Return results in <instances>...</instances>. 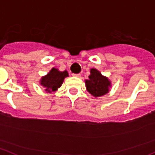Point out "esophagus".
Returning a JSON list of instances; mask_svg holds the SVG:
<instances>
[{
	"label": "esophagus",
	"instance_id": "1",
	"mask_svg": "<svg viewBox=\"0 0 155 155\" xmlns=\"http://www.w3.org/2000/svg\"><path fill=\"white\" fill-rule=\"evenodd\" d=\"M73 76H76V77H81L80 73H77V74H73Z\"/></svg>",
	"mask_w": 155,
	"mask_h": 155
}]
</instances>
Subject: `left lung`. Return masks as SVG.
I'll use <instances>...</instances> for the list:
<instances>
[{"label":"left lung","instance_id":"8db88e82","mask_svg":"<svg viewBox=\"0 0 155 155\" xmlns=\"http://www.w3.org/2000/svg\"><path fill=\"white\" fill-rule=\"evenodd\" d=\"M91 75L88 79L85 80L87 91L95 97H102L109 92L110 82L105 76H102L99 71L95 68L91 69Z\"/></svg>","mask_w":155,"mask_h":155}]
</instances>
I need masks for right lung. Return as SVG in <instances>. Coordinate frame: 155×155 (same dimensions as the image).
Instances as JSON below:
<instances>
[{
  "label": "right lung",
  "mask_w": 155,
  "mask_h": 155,
  "mask_svg": "<svg viewBox=\"0 0 155 155\" xmlns=\"http://www.w3.org/2000/svg\"><path fill=\"white\" fill-rule=\"evenodd\" d=\"M68 76L67 71H59L56 68H53L50 70L46 76H43L40 80V84L45 87V91L48 93L54 92L58 90L62 84L65 77Z\"/></svg>",
  "instance_id": "right-lung-1"
}]
</instances>
